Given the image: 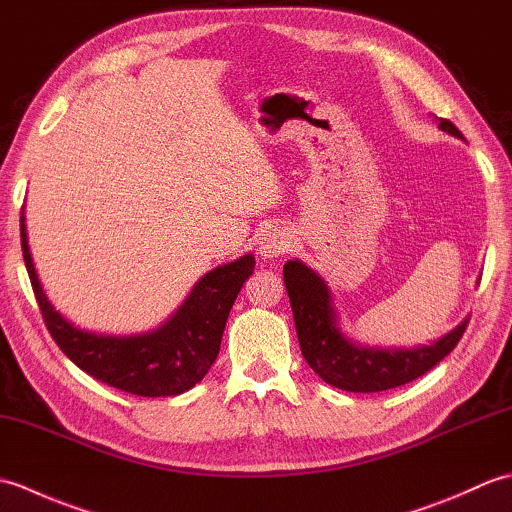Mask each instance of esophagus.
Returning a JSON list of instances; mask_svg holds the SVG:
<instances>
[{"mask_svg":"<svg viewBox=\"0 0 512 512\" xmlns=\"http://www.w3.org/2000/svg\"><path fill=\"white\" fill-rule=\"evenodd\" d=\"M292 239H295V235L288 228H270V231L259 237V255H262V259H275L279 255H286L292 246Z\"/></svg>","mask_w":512,"mask_h":512,"instance_id":"1","label":"esophagus"}]
</instances>
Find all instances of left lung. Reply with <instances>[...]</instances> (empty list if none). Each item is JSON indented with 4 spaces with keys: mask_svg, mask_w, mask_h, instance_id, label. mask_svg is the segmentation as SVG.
Segmentation results:
<instances>
[{
    "mask_svg": "<svg viewBox=\"0 0 512 512\" xmlns=\"http://www.w3.org/2000/svg\"><path fill=\"white\" fill-rule=\"evenodd\" d=\"M438 123L442 132L464 140L460 129L447 118H438ZM284 284L303 358L325 383L354 391V394L394 389L427 374L431 367H436L444 356L453 352L469 325V319H464L458 328L429 345H365L341 330L339 310L334 306L330 286L301 259H290L284 264Z\"/></svg>",
    "mask_w": 512,
    "mask_h": 512,
    "instance_id": "obj_1",
    "label": "left lung"
}]
</instances>
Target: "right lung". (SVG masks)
I'll return each instance as SVG.
<instances>
[{
  "label": "right lung",
  "mask_w": 512,
  "mask_h": 512,
  "mask_svg": "<svg viewBox=\"0 0 512 512\" xmlns=\"http://www.w3.org/2000/svg\"><path fill=\"white\" fill-rule=\"evenodd\" d=\"M19 228L32 290L63 354L101 383L147 398L184 394L209 374L220 354L228 312L255 270V255L248 253L200 277L182 306L156 330L125 336L101 334L65 319L46 297L28 246L24 206Z\"/></svg>",
  "instance_id": "right-lung-1"
}]
</instances>
